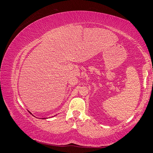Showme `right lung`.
<instances>
[{
	"mask_svg": "<svg viewBox=\"0 0 153 153\" xmlns=\"http://www.w3.org/2000/svg\"><path fill=\"white\" fill-rule=\"evenodd\" d=\"M28 111H29V110H28ZM29 112L30 114H32V113H31L30 112H29ZM33 116H34V115H33ZM46 119V118H43V119Z\"/></svg>",
	"mask_w": 153,
	"mask_h": 153,
	"instance_id": "obj_1",
	"label": "right lung"
}]
</instances>
